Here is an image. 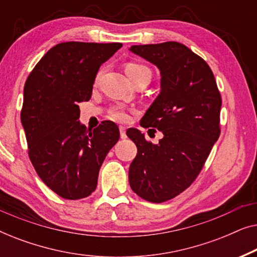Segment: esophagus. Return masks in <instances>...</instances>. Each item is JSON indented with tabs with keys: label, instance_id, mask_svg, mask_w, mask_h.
I'll list each match as a JSON object with an SVG mask.
<instances>
[{
	"label": "esophagus",
	"instance_id": "esophagus-1",
	"mask_svg": "<svg viewBox=\"0 0 257 257\" xmlns=\"http://www.w3.org/2000/svg\"><path fill=\"white\" fill-rule=\"evenodd\" d=\"M119 132H120V138L125 139L126 138V128L124 126H119Z\"/></svg>",
	"mask_w": 257,
	"mask_h": 257
}]
</instances>
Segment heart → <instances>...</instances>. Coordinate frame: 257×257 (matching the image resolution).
I'll list each match as a JSON object with an SVG mask.
<instances>
[{
    "label": "heart",
    "instance_id": "b5f03b06",
    "mask_svg": "<svg viewBox=\"0 0 257 257\" xmlns=\"http://www.w3.org/2000/svg\"><path fill=\"white\" fill-rule=\"evenodd\" d=\"M125 71H126V75L130 77V79L131 80L136 79L137 77H139L140 75H143V73H145V72L151 73L150 69L147 68V66L142 65V64H137V63H128V64L125 66ZM110 117L112 119H114V120L121 121V122L127 121L130 119L127 111L122 107L112 108V110L110 111Z\"/></svg>",
    "mask_w": 257,
    "mask_h": 257
}]
</instances>
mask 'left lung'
Masks as SVG:
<instances>
[{
  "label": "left lung",
  "instance_id": "obj_1",
  "mask_svg": "<svg viewBox=\"0 0 257 257\" xmlns=\"http://www.w3.org/2000/svg\"><path fill=\"white\" fill-rule=\"evenodd\" d=\"M130 51L160 71V93L140 120L163 132L159 144L130 130L138 153L130 165L132 191L150 202H165L189 187L220 136L221 96L212 70L178 42L132 45Z\"/></svg>",
  "mask_w": 257,
  "mask_h": 257
}]
</instances>
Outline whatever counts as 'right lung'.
Returning a JSON list of instances; mask_svg holds the SVG:
<instances>
[{"instance_id": "obj_1", "label": "right lung", "mask_w": 257, "mask_h": 257, "mask_svg": "<svg viewBox=\"0 0 257 257\" xmlns=\"http://www.w3.org/2000/svg\"><path fill=\"white\" fill-rule=\"evenodd\" d=\"M121 43L66 42L51 48L28 77L21 121L31 164L51 191L68 200L89 196L119 128L80 124L78 103L90 100L100 65Z\"/></svg>"}]
</instances>
